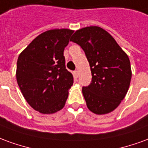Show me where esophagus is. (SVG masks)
Instances as JSON below:
<instances>
[{
	"mask_svg": "<svg viewBox=\"0 0 148 148\" xmlns=\"http://www.w3.org/2000/svg\"><path fill=\"white\" fill-rule=\"evenodd\" d=\"M74 76H75V77H78V75H79V73H78V71H75L74 72Z\"/></svg>",
	"mask_w": 148,
	"mask_h": 148,
	"instance_id": "obj_1",
	"label": "esophagus"
}]
</instances>
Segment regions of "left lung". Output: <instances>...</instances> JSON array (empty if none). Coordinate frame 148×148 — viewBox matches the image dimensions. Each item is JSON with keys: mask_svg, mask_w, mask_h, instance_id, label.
I'll list each match as a JSON object with an SVG mask.
<instances>
[{"mask_svg": "<svg viewBox=\"0 0 148 148\" xmlns=\"http://www.w3.org/2000/svg\"><path fill=\"white\" fill-rule=\"evenodd\" d=\"M71 41L81 46L90 63L92 82L82 87L88 109L97 115L111 112L121 104L130 86L128 56L108 32L97 26L77 30Z\"/></svg>", "mask_w": 148, "mask_h": 148, "instance_id": "1", "label": "left lung"}]
</instances>
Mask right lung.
Segmentation results:
<instances>
[{
	"instance_id": "1",
	"label": "right lung",
	"mask_w": 148,
	"mask_h": 148,
	"mask_svg": "<svg viewBox=\"0 0 148 148\" xmlns=\"http://www.w3.org/2000/svg\"><path fill=\"white\" fill-rule=\"evenodd\" d=\"M74 31L51 29L30 42L18 57L16 81L30 106L52 114L65 106L74 77L66 69L65 47Z\"/></svg>"
}]
</instances>
